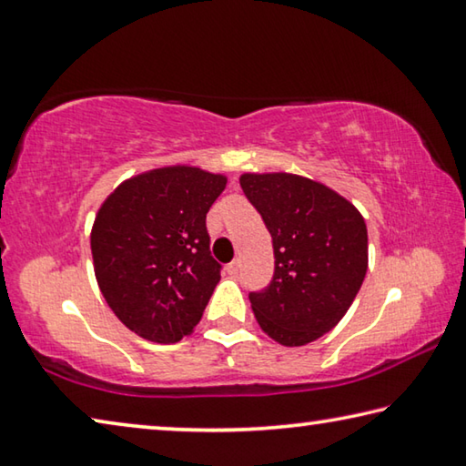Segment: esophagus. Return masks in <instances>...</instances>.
I'll use <instances>...</instances> for the list:
<instances>
[{
    "instance_id": "34e87169",
    "label": "esophagus",
    "mask_w": 466,
    "mask_h": 466,
    "mask_svg": "<svg viewBox=\"0 0 466 466\" xmlns=\"http://www.w3.org/2000/svg\"><path fill=\"white\" fill-rule=\"evenodd\" d=\"M226 269H228V273H230V275H238V271H240V261H238V258H236V261H232L230 265H228Z\"/></svg>"
}]
</instances>
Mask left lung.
Segmentation results:
<instances>
[{
  "label": "left lung",
  "instance_id": "obj_1",
  "mask_svg": "<svg viewBox=\"0 0 466 466\" xmlns=\"http://www.w3.org/2000/svg\"><path fill=\"white\" fill-rule=\"evenodd\" d=\"M240 187L273 238V279L248 296L258 327L286 347L317 341L345 317L366 278L364 218L333 188L289 172H244Z\"/></svg>",
  "mask_w": 466,
  "mask_h": 466
}]
</instances>
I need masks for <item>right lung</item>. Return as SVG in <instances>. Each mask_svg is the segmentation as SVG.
Wrapping results in <instances>:
<instances>
[{"mask_svg":"<svg viewBox=\"0 0 466 466\" xmlns=\"http://www.w3.org/2000/svg\"><path fill=\"white\" fill-rule=\"evenodd\" d=\"M224 175L187 164L131 177L102 201L90 247L110 310L154 343L191 335L219 281L205 216Z\"/></svg>","mask_w":466,"mask_h":466,"instance_id":"obj_1","label":"right lung"}]
</instances>
